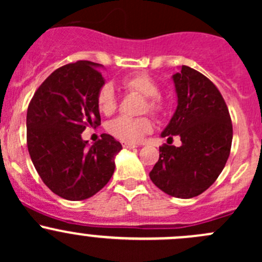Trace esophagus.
I'll return each mask as SVG.
<instances>
[{"instance_id":"esophagus-1","label":"esophagus","mask_w":262,"mask_h":262,"mask_svg":"<svg viewBox=\"0 0 262 262\" xmlns=\"http://www.w3.org/2000/svg\"><path fill=\"white\" fill-rule=\"evenodd\" d=\"M123 147L126 148V149H133V148H136L137 146L136 144H132V143H123Z\"/></svg>"}]
</instances>
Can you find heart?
Masks as SVG:
<instances>
[{
	"label": "heart",
	"mask_w": 262,
	"mask_h": 262,
	"mask_svg": "<svg viewBox=\"0 0 262 262\" xmlns=\"http://www.w3.org/2000/svg\"><path fill=\"white\" fill-rule=\"evenodd\" d=\"M121 84L128 92H134V94L144 96L142 113L148 112L156 116H161L167 112V104L158 95L160 87L157 82L147 73H136V75L128 76L123 78ZM96 101L99 110L102 114L112 115L118 107V99H116L114 87L110 83L102 84L97 92ZM152 120L147 116H141V118L120 116L107 124V132L110 134L125 143L132 144L141 142L146 134L152 132Z\"/></svg>",
	"instance_id": "b5f03b06"
}]
</instances>
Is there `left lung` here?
<instances>
[{
    "instance_id": "obj_1",
    "label": "left lung",
    "mask_w": 262,
    "mask_h": 262,
    "mask_svg": "<svg viewBox=\"0 0 262 262\" xmlns=\"http://www.w3.org/2000/svg\"><path fill=\"white\" fill-rule=\"evenodd\" d=\"M172 78L178 107L161 137L179 136L182 144L160 147L149 178L166 194L190 199L204 192L223 171L233 129L226 101L209 78L187 66Z\"/></svg>"
}]
</instances>
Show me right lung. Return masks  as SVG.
<instances>
[{"instance_id":"obj_1","label":"right lung","mask_w":262,"mask_h":262,"mask_svg":"<svg viewBox=\"0 0 262 262\" xmlns=\"http://www.w3.org/2000/svg\"><path fill=\"white\" fill-rule=\"evenodd\" d=\"M101 64L78 60L55 70L39 86L26 114L29 155L44 184L58 196L84 200L102 189L115 170L121 144L110 134L89 147L86 126L101 124L97 92Z\"/></svg>"}]
</instances>
